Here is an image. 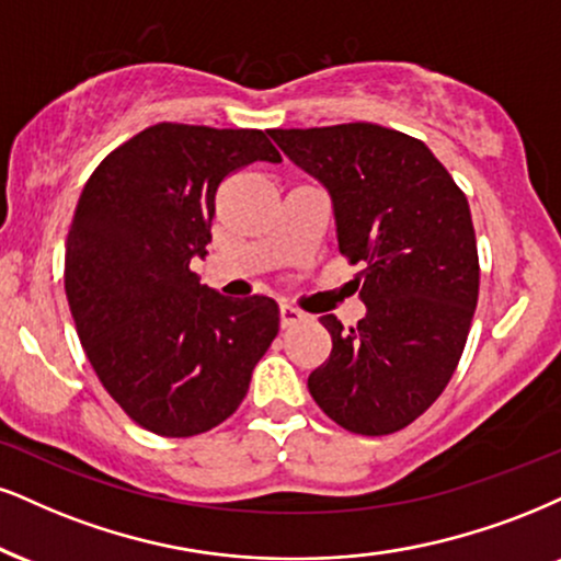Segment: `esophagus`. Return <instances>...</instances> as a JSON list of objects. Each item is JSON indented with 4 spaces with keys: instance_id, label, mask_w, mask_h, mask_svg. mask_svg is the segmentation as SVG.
I'll return each instance as SVG.
<instances>
[{
    "instance_id": "obj_1",
    "label": "esophagus",
    "mask_w": 561,
    "mask_h": 561,
    "mask_svg": "<svg viewBox=\"0 0 561 561\" xmlns=\"http://www.w3.org/2000/svg\"><path fill=\"white\" fill-rule=\"evenodd\" d=\"M304 320V312H299V309L288 307V304H280V328L288 330L294 328V324H299Z\"/></svg>"
}]
</instances>
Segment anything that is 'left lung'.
Here are the masks:
<instances>
[{"instance_id": "1", "label": "left lung", "mask_w": 561, "mask_h": 561, "mask_svg": "<svg viewBox=\"0 0 561 561\" xmlns=\"http://www.w3.org/2000/svg\"><path fill=\"white\" fill-rule=\"evenodd\" d=\"M299 169L328 186L337 249L366 317L343 330L320 317L333 351L309 375L314 403L364 437L413 424L458 369L479 301L471 207L416 137L371 122L270 129Z\"/></svg>"}]
</instances>
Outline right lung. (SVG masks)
<instances>
[{
    "label": "right lung",
    "mask_w": 561,
    "mask_h": 561,
    "mask_svg": "<svg viewBox=\"0 0 561 561\" xmlns=\"http://www.w3.org/2000/svg\"><path fill=\"white\" fill-rule=\"evenodd\" d=\"M254 161H280L262 129L153 124L103 158L69 226L65 291L88 362L161 437L224 424L278 335L273 299H226L190 270L220 182Z\"/></svg>",
    "instance_id": "add662e5"
}]
</instances>
